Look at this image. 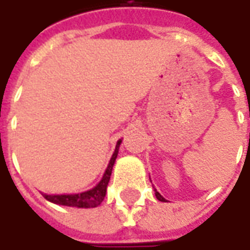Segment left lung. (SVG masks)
<instances>
[{"label": "left lung", "instance_id": "8db88e82", "mask_svg": "<svg viewBox=\"0 0 250 250\" xmlns=\"http://www.w3.org/2000/svg\"><path fill=\"white\" fill-rule=\"evenodd\" d=\"M155 197H157V198L159 199V201H162V202H165V201H166V199L163 198V197H162V195H161V194L158 193L157 190H155Z\"/></svg>", "mask_w": 250, "mask_h": 250}]
</instances>
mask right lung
<instances>
[{
  "instance_id": "add662e5",
  "label": "right lung",
  "mask_w": 250,
  "mask_h": 250,
  "mask_svg": "<svg viewBox=\"0 0 250 250\" xmlns=\"http://www.w3.org/2000/svg\"><path fill=\"white\" fill-rule=\"evenodd\" d=\"M120 142L122 141L118 142V145H116L114 155H112L111 161H109L108 167L105 170L103 178L95 188L80 194H62V195H48V194H44V198L51 201L53 204L64 205V206H76V208H96V206H99L103 202L104 197H105L107 185H108L109 178H111L115 159L118 157Z\"/></svg>"
}]
</instances>
